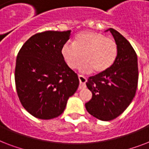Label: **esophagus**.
Returning a JSON list of instances; mask_svg holds the SVG:
<instances>
[{"label": "esophagus", "mask_w": 149, "mask_h": 149, "mask_svg": "<svg viewBox=\"0 0 149 149\" xmlns=\"http://www.w3.org/2000/svg\"><path fill=\"white\" fill-rule=\"evenodd\" d=\"M78 78H79V90L85 88V87H86V77H84L83 75H78Z\"/></svg>", "instance_id": "34e87169"}]
</instances>
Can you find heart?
I'll list each match as a JSON object with an SVG mask.
<instances>
[{"mask_svg":"<svg viewBox=\"0 0 149 149\" xmlns=\"http://www.w3.org/2000/svg\"><path fill=\"white\" fill-rule=\"evenodd\" d=\"M61 54L69 67L75 69L79 65L83 72L100 73L107 70L115 62L118 45L112 38H107L99 32L82 31L73 38L72 44L65 42L61 48Z\"/></svg>","mask_w":149,"mask_h":149,"instance_id":"1","label":"heart"}]
</instances>
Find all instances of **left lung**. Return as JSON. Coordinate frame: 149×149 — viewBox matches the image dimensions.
<instances>
[{
  "mask_svg": "<svg viewBox=\"0 0 149 149\" xmlns=\"http://www.w3.org/2000/svg\"><path fill=\"white\" fill-rule=\"evenodd\" d=\"M118 45L115 62L107 70L89 77L86 86L92 98L86 103V111L99 120L115 119L126 110L134 97L139 81L137 54L126 38L109 29Z\"/></svg>",
  "mask_w": 149,
  "mask_h": 149,
  "instance_id": "left-lung-1",
  "label": "left lung"
}]
</instances>
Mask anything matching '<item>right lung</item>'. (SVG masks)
Here are the masks:
<instances>
[{
  "mask_svg": "<svg viewBox=\"0 0 149 149\" xmlns=\"http://www.w3.org/2000/svg\"><path fill=\"white\" fill-rule=\"evenodd\" d=\"M70 32L37 33L17 53L15 71L17 96L24 108L39 119L49 120L62 114L69 97L79 86L77 74L61 54Z\"/></svg>",
  "mask_w": 149,
  "mask_h": 149,
  "instance_id": "1",
  "label": "right lung"
}]
</instances>
